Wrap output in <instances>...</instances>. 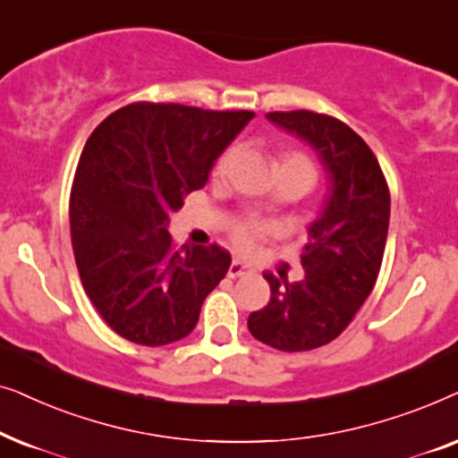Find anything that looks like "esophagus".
<instances>
[{
  "mask_svg": "<svg viewBox=\"0 0 458 458\" xmlns=\"http://www.w3.org/2000/svg\"><path fill=\"white\" fill-rule=\"evenodd\" d=\"M255 270L251 266H247L245 261H241V259H234L233 264H230V267H228V276L230 278H239V276H247V274H253Z\"/></svg>",
  "mask_w": 458,
  "mask_h": 458,
  "instance_id": "1",
  "label": "esophagus"
}]
</instances>
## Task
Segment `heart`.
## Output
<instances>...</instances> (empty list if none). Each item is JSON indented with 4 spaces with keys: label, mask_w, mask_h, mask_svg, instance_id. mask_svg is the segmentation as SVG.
<instances>
[{
    "label": "heart",
    "mask_w": 458,
    "mask_h": 458,
    "mask_svg": "<svg viewBox=\"0 0 458 458\" xmlns=\"http://www.w3.org/2000/svg\"><path fill=\"white\" fill-rule=\"evenodd\" d=\"M230 161H233V150H224L222 155L217 157L216 165H213V178H222V175L228 172ZM284 163H291V165H301V167H306L308 172L314 174L312 163H310L303 155H300V152H293V155L284 158L283 165ZM266 233H270V224L259 222V219H241V222H234L233 228H230L233 242L239 249H251L255 245V241H258L259 236Z\"/></svg>",
    "instance_id": "obj_1"
}]
</instances>
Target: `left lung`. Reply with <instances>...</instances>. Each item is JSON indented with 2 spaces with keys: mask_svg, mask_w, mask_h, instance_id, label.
I'll use <instances>...</instances> for the list:
<instances>
[{
  "mask_svg": "<svg viewBox=\"0 0 458 458\" xmlns=\"http://www.w3.org/2000/svg\"><path fill=\"white\" fill-rule=\"evenodd\" d=\"M318 152L331 186L320 216L308 225L297 283L266 272L270 301L247 327L280 352L331 344L350 325L379 276L389 228V188L369 144L344 121L312 111L267 113Z\"/></svg>",
  "mask_w": 458,
  "mask_h": 458,
  "instance_id": "obj_1",
  "label": "left lung"
}]
</instances>
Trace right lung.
Masks as SVG:
<instances>
[{
	"label": "right lung",
	"mask_w": 458,
	"mask_h": 458,
	"mask_svg": "<svg viewBox=\"0 0 458 458\" xmlns=\"http://www.w3.org/2000/svg\"><path fill=\"white\" fill-rule=\"evenodd\" d=\"M253 117L133 102L85 142L71 188L72 251L89 301L121 337L158 347L197 327L233 259L217 245H172L169 217Z\"/></svg>",
	"instance_id": "add662e5"
}]
</instances>
